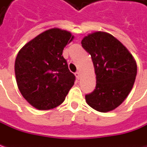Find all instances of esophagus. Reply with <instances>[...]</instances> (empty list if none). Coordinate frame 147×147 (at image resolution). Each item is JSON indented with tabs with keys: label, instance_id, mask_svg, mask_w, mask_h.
<instances>
[{
	"label": "esophagus",
	"instance_id": "34e87169",
	"mask_svg": "<svg viewBox=\"0 0 147 147\" xmlns=\"http://www.w3.org/2000/svg\"><path fill=\"white\" fill-rule=\"evenodd\" d=\"M80 75H81V74H80V72H78H78L75 73V76H76V78H78V79H79V78H80Z\"/></svg>",
	"mask_w": 147,
	"mask_h": 147
}]
</instances>
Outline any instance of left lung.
I'll use <instances>...</instances> for the list:
<instances>
[{
  "label": "left lung",
  "mask_w": 147,
  "mask_h": 147,
  "mask_svg": "<svg viewBox=\"0 0 147 147\" xmlns=\"http://www.w3.org/2000/svg\"><path fill=\"white\" fill-rule=\"evenodd\" d=\"M82 47L91 55L96 77V89L85 96L92 108L100 112L115 110L131 92L137 76V63L127 49L105 32L88 34Z\"/></svg>",
  "instance_id": "obj_1"
}]
</instances>
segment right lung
<instances>
[{"label": "right lung", "mask_w": 147, "mask_h": 147, "mask_svg": "<svg viewBox=\"0 0 147 147\" xmlns=\"http://www.w3.org/2000/svg\"><path fill=\"white\" fill-rule=\"evenodd\" d=\"M69 32L51 28L25 44L14 63L16 82L22 96L33 107L51 110L63 103L75 76L62 53L73 41Z\"/></svg>", "instance_id": "obj_1"}]
</instances>
